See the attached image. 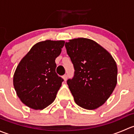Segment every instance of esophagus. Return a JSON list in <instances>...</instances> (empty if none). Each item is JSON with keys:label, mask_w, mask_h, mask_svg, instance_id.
<instances>
[{"label": "esophagus", "mask_w": 134, "mask_h": 134, "mask_svg": "<svg viewBox=\"0 0 134 134\" xmlns=\"http://www.w3.org/2000/svg\"><path fill=\"white\" fill-rule=\"evenodd\" d=\"M63 78L64 79L65 81H66L67 80V75H65L63 76Z\"/></svg>", "instance_id": "34e87169"}]
</instances>
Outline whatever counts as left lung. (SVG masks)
I'll return each mask as SVG.
<instances>
[{
  "label": "left lung",
  "instance_id": "8db88e82",
  "mask_svg": "<svg viewBox=\"0 0 134 134\" xmlns=\"http://www.w3.org/2000/svg\"><path fill=\"white\" fill-rule=\"evenodd\" d=\"M65 46L75 69L74 76L67 83L76 104L90 110L98 108L117 85L116 62L105 48L90 39H73Z\"/></svg>",
  "mask_w": 134,
  "mask_h": 134
}]
</instances>
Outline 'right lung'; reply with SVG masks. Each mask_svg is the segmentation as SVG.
Here are the masks:
<instances>
[{
    "label": "right lung",
    "instance_id": "1",
    "mask_svg": "<svg viewBox=\"0 0 134 134\" xmlns=\"http://www.w3.org/2000/svg\"><path fill=\"white\" fill-rule=\"evenodd\" d=\"M64 43L51 40L39 42L19 62L13 75V86L26 106L43 109L55 100L63 81L56 72L55 59Z\"/></svg>",
    "mask_w": 134,
    "mask_h": 134
}]
</instances>
